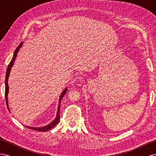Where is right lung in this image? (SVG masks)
Segmentation results:
<instances>
[{
    "instance_id": "1",
    "label": "right lung",
    "mask_w": 156,
    "mask_h": 156,
    "mask_svg": "<svg viewBox=\"0 0 156 156\" xmlns=\"http://www.w3.org/2000/svg\"><path fill=\"white\" fill-rule=\"evenodd\" d=\"M23 42H21V43L20 44V45H19L17 48H16V49L15 50V51H14V53H13V57H12V59L11 60V62H10V64H9L8 66V68H7V71H6V78H5V97H6V105H7V107L8 108V111H10V108H9V105H8V92H9V86H8V78H9V75H10V71L12 69V68L13 67V64H14V62H15L16 60V58L17 56V53L19 52V51H20V49L21 48L22 45H23ZM68 90V88H66L63 92L61 93L60 96V98H59V103H58V110H57V113H56V116L55 118V119L51 122L50 124H49L47 126H43V127H31V126H26L27 128L29 129H34V130H36V131H48L51 129L53 128V127H54L56 124H57L59 121H60V102H61V100H62V99L63 98V96L65 95V94L66 93Z\"/></svg>"
}]
</instances>
